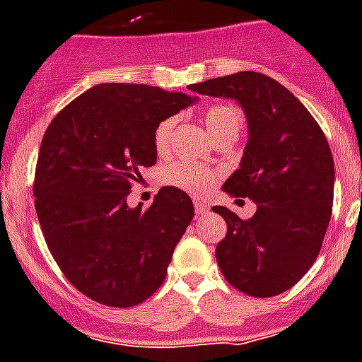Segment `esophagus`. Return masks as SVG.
<instances>
[{
	"label": "esophagus",
	"instance_id": "obj_1",
	"mask_svg": "<svg viewBox=\"0 0 362 362\" xmlns=\"http://www.w3.org/2000/svg\"><path fill=\"white\" fill-rule=\"evenodd\" d=\"M194 209H196V214L209 213V205H205V203H203V202H198V199L194 202Z\"/></svg>",
	"mask_w": 362,
	"mask_h": 362
}]
</instances>
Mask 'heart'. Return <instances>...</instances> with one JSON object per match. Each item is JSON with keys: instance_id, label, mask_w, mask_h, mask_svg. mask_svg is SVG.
I'll return each mask as SVG.
<instances>
[{"instance_id": "heart-1", "label": "heart", "mask_w": 362, "mask_h": 362, "mask_svg": "<svg viewBox=\"0 0 362 362\" xmlns=\"http://www.w3.org/2000/svg\"><path fill=\"white\" fill-rule=\"evenodd\" d=\"M203 122L205 127L211 133L214 140L220 139H237L240 131V115L238 110L231 105H213L203 112ZM179 118L177 116H166L155 127L153 146L159 155H168L174 148V136L177 131ZM220 177V172L209 166L196 163H187V160H175L164 166L160 172V181L168 187L179 188L194 196H203L211 192V188Z\"/></svg>"}]
</instances>
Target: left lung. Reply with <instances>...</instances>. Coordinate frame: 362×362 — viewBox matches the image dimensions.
<instances>
[{"mask_svg":"<svg viewBox=\"0 0 362 362\" xmlns=\"http://www.w3.org/2000/svg\"><path fill=\"white\" fill-rule=\"evenodd\" d=\"M190 90L237 100L250 127L240 168L222 190L253 199L257 211L240 220L228 207H213L228 223L218 267L244 294H281L313 267L329 226L335 164L327 139L301 101L264 74L238 71Z\"/></svg>","mask_w":362,"mask_h":362,"instance_id":"8db88e82","label":"left lung"}]
</instances>
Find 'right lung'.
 I'll use <instances>...</instances> for the list:
<instances>
[{
  "mask_svg": "<svg viewBox=\"0 0 362 362\" xmlns=\"http://www.w3.org/2000/svg\"><path fill=\"white\" fill-rule=\"evenodd\" d=\"M192 101L159 86L103 83L44 133L33 183L38 222L68 281L101 305L148 300L192 222V199L179 188L163 187L148 209L125 202L142 168L157 163V124Z\"/></svg>",
  "mask_w": 362,
  "mask_h": 362,
  "instance_id": "right-lung-1",
  "label": "right lung"
}]
</instances>
